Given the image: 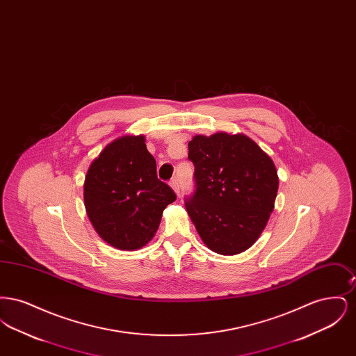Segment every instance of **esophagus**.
I'll return each instance as SVG.
<instances>
[{
	"label": "esophagus",
	"mask_w": 356,
	"mask_h": 356,
	"mask_svg": "<svg viewBox=\"0 0 356 356\" xmlns=\"http://www.w3.org/2000/svg\"><path fill=\"white\" fill-rule=\"evenodd\" d=\"M170 186L175 189V192L177 193V195H180V186H179V179L177 177H175V179H172L170 180Z\"/></svg>",
	"instance_id": "1"
}]
</instances>
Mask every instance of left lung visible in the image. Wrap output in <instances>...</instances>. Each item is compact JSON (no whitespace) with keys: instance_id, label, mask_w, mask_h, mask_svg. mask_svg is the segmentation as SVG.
Returning <instances> with one entry per match:
<instances>
[{"instance_id":"obj_1","label":"left lung","mask_w":356,"mask_h":356,"mask_svg":"<svg viewBox=\"0 0 356 356\" xmlns=\"http://www.w3.org/2000/svg\"><path fill=\"white\" fill-rule=\"evenodd\" d=\"M195 191L186 208L205 245L220 254L248 250L270 219L279 179L268 154L244 135L195 136L188 143Z\"/></svg>"}]
</instances>
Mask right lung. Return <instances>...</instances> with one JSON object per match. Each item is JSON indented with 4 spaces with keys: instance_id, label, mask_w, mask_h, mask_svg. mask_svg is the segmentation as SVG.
<instances>
[{
    "instance_id": "1",
    "label": "right lung",
    "mask_w": 356,
    "mask_h": 356,
    "mask_svg": "<svg viewBox=\"0 0 356 356\" xmlns=\"http://www.w3.org/2000/svg\"><path fill=\"white\" fill-rule=\"evenodd\" d=\"M176 193L157 177L144 136L108 144L86 172L84 203L89 220L111 245L134 251L154 236L163 211Z\"/></svg>"
}]
</instances>
